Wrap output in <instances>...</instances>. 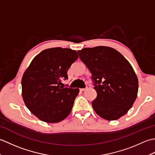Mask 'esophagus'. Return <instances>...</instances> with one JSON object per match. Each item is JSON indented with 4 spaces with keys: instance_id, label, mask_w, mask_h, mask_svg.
<instances>
[{
    "instance_id": "34e87169",
    "label": "esophagus",
    "mask_w": 155,
    "mask_h": 155,
    "mask_svg": "<svg viewBox=\"0 0 155 155\" xmlns=\"http://www.w3.org/2000/svg\"><path fill=\"white\" fill-rule=\"evenodd\" d=\"M87 89V88H80L81 91H85Z\"/></svg>"
}]
</instances>
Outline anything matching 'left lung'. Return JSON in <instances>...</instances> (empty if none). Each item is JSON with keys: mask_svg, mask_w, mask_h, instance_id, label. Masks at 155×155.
<instances>
[{"mask_svg": "<svg viewBox=\"0 0 155 155\" xmlns=\"http://www.w3.org/2000/svg\"><path fill=\"white\" fill-rule=\"evenodd\" d=\"M92 74L97 97L92 102L96 113L104 119L117 120L135 101L139 81L132 66L115 49L99 46L78 51Z\"/></svg>", "mask_w": 155, "mask_h": 155, "instance_id": "1", "label": "left lung"}]
</instances>
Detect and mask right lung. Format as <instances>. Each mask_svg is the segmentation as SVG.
Listing matches in <instances>:
<instances>
[{
	"label": "right lung",
	"instance_id": "add662e5",
	"mask_svg": "<svg viewBox=\"0 0 155 155\" xmlns=\"http://www.w3.org/2000/svg\"><path fill=\"white\" fill-rule=\"evenodd\" d=\"M76 51L56 47L37 54L23 74L22 96L27 107L42 121L55 123L71 113L78 88H63L62 79L77 60Z\"/></svg>",
	"mask_w": 155,
	"mask_h": 155
}]
</instances>
